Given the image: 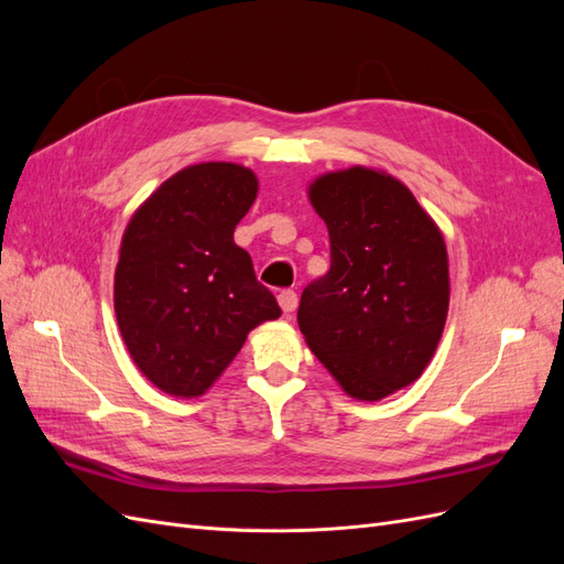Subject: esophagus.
<instances>
[{"instance_id":"obj_1","label":"esophagus","mask_w":564,"mask_h":564,"mask_svg":"<svg viewBox=\"0 0 564 564\" xmlns=\"http://www.w3.org/2000/svg\"><path fill=\"white\" fill-rule=\"evenodd\" d=\"M278 303H280V308H282L284 313H294L296 303H299L296 292H292V289H282V292L278 294Z\"/></svg>"}]
</instances>
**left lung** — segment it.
Listing matches in <instances>:
<instances>
[{
    "instance_id": "left-lung-1",
    "label": "left lung",
    "mask_w": 564,
    "mask_h": 564,
    "mask_svg": "<svg viewBox=\"0 0 564 564\" xmlns=\"http://www.w3.org/2000/svg\"><path fill=\"white\" fill-rule=\"evenodd\" d=\"M332 265L303 289L299 327L350 398L377 402L414 383L449 311L447 247L412 191L350 166L311 183Z\"/></svg>"
}]
</instances>
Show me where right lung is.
Listing matches in <instances>:
<instances>
[{"mask_svg":"<svg viewBox=\"0 0 564 564\" xmlns=\"http://www.w3.org/2000/svg\"><path fill=\"white\" fill-rule=\"evenodd\" d=\"M259 178L232 162L181 169L129 220L115 270V315L131 360L176 398H199L247 334L282 315L232 240Z\"/></svg>","mask_w":564,"mask_h":564,"instance_id":"add662e5","label":"right lung"}]
</instances>
